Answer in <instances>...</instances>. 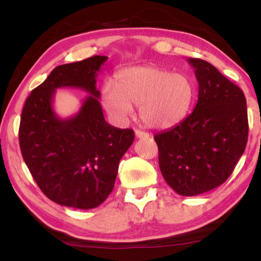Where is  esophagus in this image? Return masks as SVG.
<instances>
[{
  "label": "esophagus",
  "mask_w": 261,
  "mask_h": 261,
  "mask_svg": "<svg viewBox=\"0 0 261 261\" xmlns=\"http://www.w3.org/2000/svg\"><path fill=\"white\" fill-rule=\"evenodd\" d=\"M135 137H137L138 139H148L149 134L146 133V132H142V130H135Z\"/></svg>",
  "instance_id": "obj_1"
}]
</instances>
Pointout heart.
<instances>
[{
    "instance_id": "1",
    "label": "heart",
    "mask_w": 261,
    "mask_h": 261,
    "mask_svg": "<svg viewBox=\"0 0 261 261\" xmlns=\"http://www.w3.org/2000/svg\"><path fill=\"white\" fill-rule=\"evenodd\" d=\"M195 85L184 73L144 65L117 71L113 84L102 90V103L110 115L126 119L132 106H139L142 122L153 129H169L179 124L190 112Z\"/></svg>"
}]
</instances>
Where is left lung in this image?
<instances>
[{"label": "left lung", "mask_w": 261, "mask_h": 261, "mask_svg": "<svg viewBox=\"0 0 261 261\" xmlns=\"http://www.w3.org/2000/svg\"><path fill=\"white\" fill-rule=\"evenodd\" d=\"M188 62L198 82L197 105L154 140L166 183L181 196H196L220 187L233 172L247 144L248 119L238 85L205 60Z\"/></svg>", "instance_id": "obj_1"}]
</instances>
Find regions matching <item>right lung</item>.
I'll return each instance as SVG.
<instances>
[{"mask_svg": "<svg viewBox=\"0 0 261 261\" xmlns=\"http://www.w3.org/2000/svg\"><path fill=\"white\" fill-rule=\"evenodd\" d=\"M108 59L94 56L57 66L28 96L21 114L19 141L23 160L41 191L60 205L92 209L106 201L119 163L134 132L109 124L103 116L97 76ZM87 91L80 110L62 119L53 109L55 90Z\"/></svg>", "mask_w": 261, "mask_h": 261, "instance_id": "add662e5", "label": "right lung"}]
</instances>
